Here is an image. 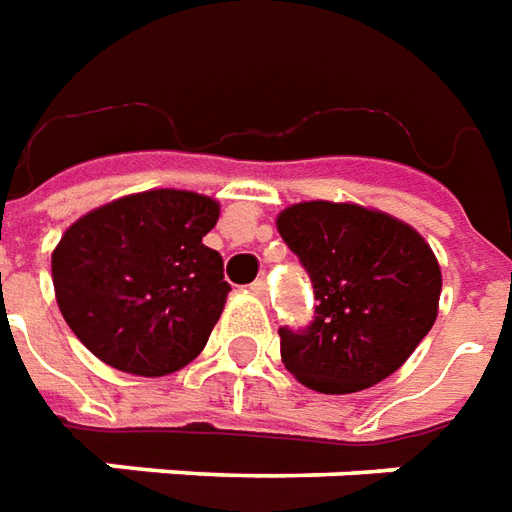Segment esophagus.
Masks as SVG:
<instances>
[{
  "mask_svg": "<svg viewBox=\"0 0 512 512\" xmlns=\"http://www.w3.org/2000/svg\"><path fill=\"white\" fill-rule=\"evenodd\" d=\"M250 292L264 300V297H267V281H262V278H259V281H253V284H250Z\"/></svg>",
  "mask_w": 512,
  "mask_h": 512,
  "instance_id": "1",
  "label": "esophagus"
}]
</instances>
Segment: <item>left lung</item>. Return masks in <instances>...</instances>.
Instances as JSON below:
<instances>
[{"instance_id":"obj_1","label":"left lung","mask_w":512,"mask_h":512,"mask_svg":"<svg viewBox=\"0 0 512 512\" xmlns=\"http://www.w3.org/2000/svg\"><path fill=\"white\" fill-rule=\"evenodd\" d=\"M275 226L320 300L308 331H278L286 369L320 394L394 375L438 317L441 267L422 234L380 209L333 201L286 206Z\"/></svg>"}]
</instances>
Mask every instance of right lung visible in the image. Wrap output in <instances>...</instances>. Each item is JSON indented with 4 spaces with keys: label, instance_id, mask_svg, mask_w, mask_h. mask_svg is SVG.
Returning a JSON list of instances; mask_svg holds the SVG:
<instances>
[{
    "label": "right lung",
    "instance_id": "1",
    "mask_svg": "<svg viewBox=\"0 0 512 512\" xmlns=\"http://www.w3.org/2000/svg\"><path fill=\"white\" fill-rule=\"evenodd\" d=\"M220 204L146 190L93 209L52 250L54 297L76 339L104 364L162 378L195 361L231 286L206 248Z\"/></svg>",
    "mask_w": 512,
    "mask_h": 512
}]
</instances>
